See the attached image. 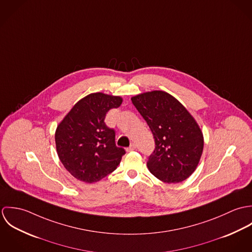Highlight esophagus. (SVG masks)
I'll return each mask as SVG.
<instances>
[{"label":"esophagus","instance_id":"esophagus-1","mask_svg":"<svg viewBox=\"0 0 252 252\" xmlns=\"http://www.w3.org/2000/svg\"><path fill=\"white\" fill-rule=\"evenodd\" d=\"M137 148V145H136V144H134V143H132L131 144V145L127 148V151L128 152H130V151H133V150H135Z\"/></svg>","mask_w":252,"mask_h":252}]
</instances>
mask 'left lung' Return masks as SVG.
Instances as JSON below:
<instances>
[{"mask_svg": "<svg viewBox=\"0 0 252 252\" xmlns=\"http://www.w3.org/2000/svg\"><path fill=\"white\" fill-rule=\"evenodd\" d=\"M149 126L155 148L147 168L158 180L178 183L196 170L203 153L200 127L180 102L164 91H152L132 99Z\"/></svg>", "mask_w": 252, "mask_h": 252, "instance_id": "1", "label": "left lung"}]
</instances>
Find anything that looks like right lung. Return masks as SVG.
I'll return each mask as SVG.
<instances>
[{"label":"right lung","mask_w":252,"mask_h":252,"mask_svg":"<svg viewBox=\"0 0 252 252\" xmlns=\"http://www.w3.org/2000/svg\"><path fill=\"white\" fill-rule=\"evenodd\" d=\"M122 99L93 93L77 102L58 125L55 143L66 170L76 180L99 181L119 165L124 148L115 144V131L105 118L108 110L118 108Z\"/></svg>","instance_id":"1"}]
</instances>
